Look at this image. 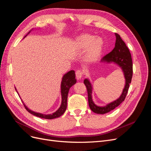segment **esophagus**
I'll return each instance as SVG.
<instances>
[{"instance_id": "obj_1", "label": "esophagus", "mask_w": 151, "mask_h": 151, "mask_svg": "<svg viewBox=\"0 0 151 151\" xmlns=\"http://www.w3.org/2000/svg\"><path fill=\"white\" fill-rule=\"evenodd\" d=\"M76 76L77 79H80L82 78V77L83 76V72L81 70H77L76 72Z\"/></svg>"}]
</instances>
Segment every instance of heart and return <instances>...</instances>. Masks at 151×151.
<instances>
[{
	"instance_id": "obj_1",
	"label": "heart",
	"mask_w": 151,
	"mask_h": 151,
	"mask_svg": "<svg viewBox=\"0 0 151 151\" xmlns=\"http://www.w3.org/2000/svg\"><path fill=\"white\" fill-rule=\"evenodd\" d=\"M76 45L81 50L88 49L87 58L89 61H93L96 60L102 52L103 41L101 38H95L92 35L84 34L77 39Z\"/></svg>"
}]
</instances>
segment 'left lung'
<instances>
[{
	"label": "left lung",
	"mask_w": 151,
	"mask_h": 151,
	"mask_svg": "<svg viewBox=\"0 0 151 151\" xmlns=\"http://www.w3.org/2000/svg\"><path fill=\"white\" fill-rule=\"evenodd\" d=\"M116 35V43L115 48L111 52L106 55L101 59V62H115L119 65L124 73L125 78V86L123 90V92L120 97L117 99L116 101L107 104L103 107L98 106L93 101L92 96V86L90 82L88 79L84 81V83L86 87L88 96V103L90 109L93 112L97 114H104L113 110L125 100L128 91L131 83L132 75H133V64L131 54L126 44L121 38L120 36L115 33Z\"/></svg>",
	"instance_id": "obj_1"
}]
</instances>
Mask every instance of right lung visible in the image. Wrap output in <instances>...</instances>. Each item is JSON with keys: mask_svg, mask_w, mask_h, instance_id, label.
Segmentation results:
<instances>
[{"mask_svg": "<svg viewBox=\"0 0 151 151\" xmlns=\"http://www.w3.org/2000/svg\"><path fill=\"white\" fill-rule=\"evenodd\" d=\"M76 83V74H75V72L74 70H70L63 76L62 81V83H61V94H62L61 106L57 111L53 113V114H51V115H43L42 113H35L33 111H31L30 109H29L26 106V105L24 104V106L26 108V110L29 113L32 114V115L40 118L50 120V119H53V118H56L60 116L61 115H63V113H64V112L66 110L68 91H69V89Z\"/></svg>", "mask_w": 151, "mask_h": 151, "instance_id": "add662e5", "label": "right lung"}]
</instances>
